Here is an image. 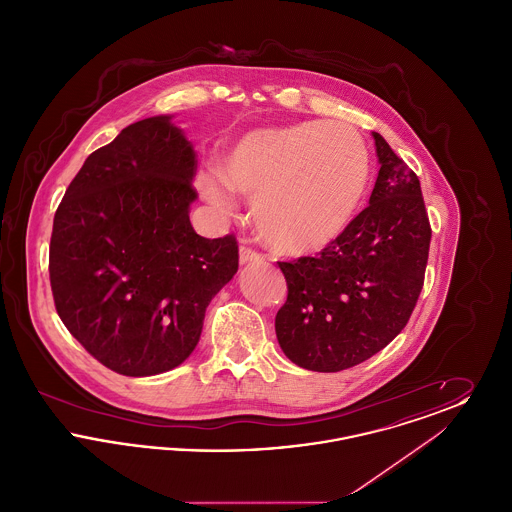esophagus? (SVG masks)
Wrapping results in <instances>:
<instances>
[{
  "instance_id": "1",
  "label": "esophagus",
  "mask_w": 512,
  "mask_h": 512,
  "mask_svg": "<svg viewBox=\"0 0 512 512\" xmlns=\"http://www.w3.org/2000/svg\"><path fill=\"white\" fill-rule=\"evenodd\" d=\"M265 257L259 253V251H255L253 247H249L247 244H242L240 247V265H247V263H259V261H263Z\"/></svg>"
}]
</instances>
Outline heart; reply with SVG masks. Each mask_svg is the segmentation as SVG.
Listing matches in <instances>:
<instances>
[{
	"instance_id": "1",
	"label": "heart",
	"mask_w": 512,
	"mask_h": 512,
	"mask_svg": "<svg viewBox=\"0 0 512 512\" xmlns=\"http://www.w3.org/2000/svg\"><path fill=\"white\" fill-rule=\"evenodd\" d=\"M368 172V149L355 128L305 121L247 134L224 176L255 199V219L268 244L303 255L340 236L365 195ZM203 194L215 205L228 203L215 174L203 180Z\"/></svg>"
}]
</instances>
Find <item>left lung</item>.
Returning a JSON list of instances; mask_svg holds the SVG:
<instances>
[{"label":"left lung","mask_w":512,"mask_h":512,"mask_svg":"<svg viewBox=\"0 0 512 512\" xmlns=\"http://www.w3.org/2000/svg\"><path fill=\"white\" fill-rule=\"evenodd\" d=\"M372 136L380 171L368 207L315 257L278 263L288 299L276 338L307 370L340 372L376 355L407 326L422 292L432 228L420 180Z\"/></svg>","instance_id":"left-lung-1"}]
</instances>
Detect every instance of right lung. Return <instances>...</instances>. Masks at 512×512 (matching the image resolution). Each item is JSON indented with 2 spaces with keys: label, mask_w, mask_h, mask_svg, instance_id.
<instances>
[{
  "label": "right lung",
  "mask_w": 512,
  "mask_h": 512,
  "mask_svg": "<svg viewBox=\"0 0 512 512\" xmlns=\"http://www.w3.org/2000/svg\"><path fill=\"white\" fill-rule=\"evenodd\" d=\"M197 159L171 117L126 126L96 149L53 219L57 315L99 363L153 376L194 351L205 309L238 270L234 234H195Z\"/></svg>",
  "instance_id": "obj_1"
}]
</instances>
